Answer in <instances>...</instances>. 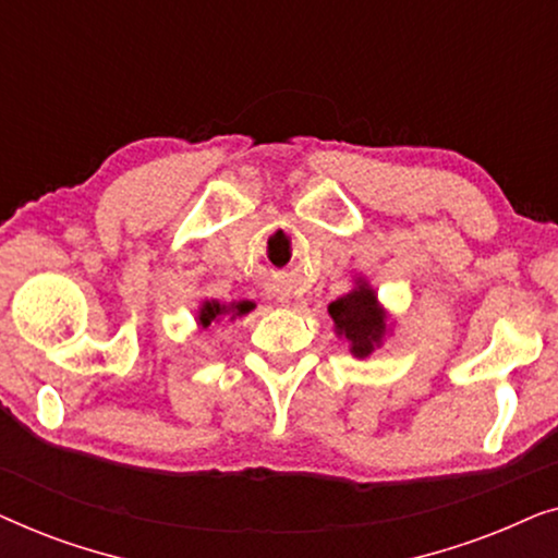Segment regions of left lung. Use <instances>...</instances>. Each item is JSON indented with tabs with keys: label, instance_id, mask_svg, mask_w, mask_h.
Returning <instances> with one entry per match:
<instances>
[{
	"label": "left lung",
	"instance_id": "1",
	"mask_svg": "<svg viewBox=\"0 0 558 558\" xmlns=\"http://www.w3.org/2000/svg\"><path fill=\"white\" fill-rule=\"evenodd\" d=\"M327 312L335 323V332L350 342V353L355 357H368L386 338L388 315L378 304V296L368 281L357 279L353 292L330 302Z\"/></svg>",
	"mask_w": 558,
	"mask_h": 558
}]
</instances>
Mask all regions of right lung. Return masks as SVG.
<instances>
[{
    "label": "right lung",
    "instance_id": "add662e5",
    "mask_svg": "<svg viewBox=\"0 0 558 558\" xmlns=\"http://www.w3.org/2000/svg\"><path fill=\"white\" fill-rule=\"evenodd\" d=\"M254 310V304L251 302H231V304H220L218 300H205L201 304V310H197V325L201 327H210V323H218L220 317H241L246 315V312Z\"/></svg>",
    "mask_w": 558,
    "mask_h": 558
}]
</instances>
